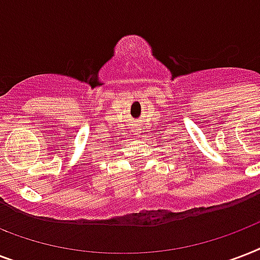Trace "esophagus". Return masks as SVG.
I'll list each match as a JSON object with an SVG mask.
<instances>
[{
  "mask_svg": "<svg viewBox=\"0 0 260 260\" xmlns=\"http://www.w3.org/2000/svg\"><path fill=\"white\" fill-rule=\"evenodd\" d=\"M136 128H139V126H138V124H136Z\"/></svg>",
  "mask_w": 260,
  "mask_h": 260,
  "instance_id": "34e87169",
  "label": "esophagus"
}]
</instances>
